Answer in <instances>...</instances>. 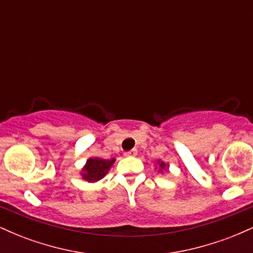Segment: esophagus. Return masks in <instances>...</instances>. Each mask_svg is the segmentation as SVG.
I'll use <instances>...</instances> for the list:
<instances>
[{
	"mask_svg": "<svg viewBox=\"0 0 253 253\" xmlns=\"http://www.w3.org/2000/svg\"><path fill=\"white\" fill-rule=\"evenodd\" d=\"M136 153H138V151L136 149H133L130 151H127V152H125V156L126 157H132V156H136Z\"/></svg>",
	"mask_w": 253,
	"mask_h": 253,
	"instance_id": "1",
	"label": "esophagus"
}]
</instances>
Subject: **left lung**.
I'll use <instances>...</instances> for the list:
<instances>
[{
    "instance_id": "left-lung-1",
    "label": "left lung",
    "mask_w": 253,
    "mask_h": 253,
    "mask_svg": "<svg viewBox=\"0 0 253 253\" xmlns=\"http://www.w3.org/2000/svg\"><path fill=\"white\" fill-rule=\"evenodd\" d=\"M159 168H161L159 171H162L163 169H165V168H167V165H165V163H163V162H161V163H159Z\"/></svg>"
}]
</instances>
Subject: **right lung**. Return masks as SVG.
<instances>
[{
	"instance_id": "obj_1",
	"label": "right lung",
	"mask_w": 253,
	"mask_h": 253,
	"mask_svg": "<svg viewBox=\"0 0 253 253\" xmlns=\"http://www.w3.org/2000/svg\"><path fill=\"white\" fill-rule=\"evenodd\" d=\"M115 158L102 159V158H89L86 161L85 167L81 172V175L85 181L88 182H97L106 176L113 164H114Z\"/></svg>"
}]
</instances>
